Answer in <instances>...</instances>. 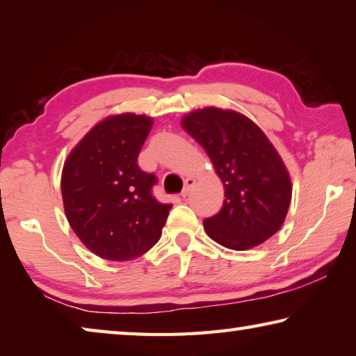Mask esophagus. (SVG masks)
Here are the masks:
<instances>
[{
  "instance_id": "obj_1",
  "label": "esophagus",
  "mask_w": 356,
  "mask_h": 356,
  "mask_svg": "<svg viewBox=\"0 0 356 356\" xmlns=\"http://www.w3.org/2000/svg\"><path fill=\"white\" fill-rule=\"evenodd\" d=\"M195 182H196L195 179H191V177L186 179V180H185V185H184V190H182V193H180V196H182V197L188 196L191 188H193V186H195Z\"/></svg>"
}]
</instances>
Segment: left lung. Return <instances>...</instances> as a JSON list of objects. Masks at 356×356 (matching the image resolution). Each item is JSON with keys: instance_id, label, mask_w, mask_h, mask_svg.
<instances>
[{"instance_id": "left-lung-1", "label": "left lung", "mask_w": 356, "mask_h": 356, "mask_svg": "<svg viewBox=\"0 0 356 356\" xmlns=\"http://www.w3.org/2000/svg\"><path fill=\"white\" fill-rule=\"evenodd\" d=\"M201 144L225 185V202L204 220L207 236L245 251L280 231L292 200V182L278 150L257 124L234 110L206 106L180 120Z\"/></svg>"}]
</instances>
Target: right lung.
Listing matches in <instances>:
<instances>
[{
  "label": "right lung",
  "instance_id": "right-lung-1",
  "mask_svg": "<svg viewBox=\"0 0 356 356\" xmlns=\"http://www.w3.org/2000/svg\"><path fill=\"white\" fill-rule=\"evenodd\" d=\"M154 125L144 114H113L70 150L61 174L64 212L76 237L106 261H131L161 237L171 204L152 196L154 174L138 155Z\"/></svg>",
  "mask_w": 356,
  "mask_h": 356
}]
</instances>
